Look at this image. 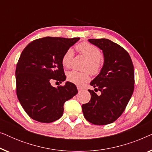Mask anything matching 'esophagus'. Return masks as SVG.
I'll list each match as a JSON object with an SVG mask.
<instances>
[{
  "mask_svg": "<svg viewBox=\"0 0 152 152\" xmlns=\"http://www.w3.org/2000/svg\"><path fill=\"white\" fill-rule=\"evenodd\" d=\"M77 90H78V91H79V92H80V91H82V90H83V89L82 88H81V87H77Z\"/></svg>",
  "mask_w": 152,
  "mask_h": 152,
  "instance_id": "obj_1",
  "label": "esophagus"
}]
</instances>
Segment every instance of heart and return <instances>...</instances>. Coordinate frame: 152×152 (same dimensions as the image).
<instances>
[{
	"label": "heart",
	"instance_id": "b5f03b06",
	"mask_svg": "<svg viewBox=\"0 0 152 152\" xmlns=\"http://www.w3.org/2000/svg\"><path fill=\"white\" fill-rule=\"evenodd\" d=\"M76 49L79 53L88 59L85 64L84 69L88 70L91 74L94 75L99 74L103 64L102 60L101 59L100 50L92 43L87 41H83L79 43L76 45ZM73 55V51L70 48L68 49L64 53L61 59V63L64 67H70ZM67 79L70 82L81 86L90 80V74L87 70L83 72L72 70L68 73Z\"/></svg>",
	"mask_w": 152,
	"mask_h": 152
}]
</instances>
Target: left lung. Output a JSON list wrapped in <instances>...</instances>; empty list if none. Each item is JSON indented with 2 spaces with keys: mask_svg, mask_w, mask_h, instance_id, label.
<instances>
[{
  "mask_svg": "<svg viewBox=\"0 0 152 152\" xmlns=\"http://www.w3.org/2000/svg\"><path fill=\"white\" fill-rule=\"evenodd\" d=\"M88 41L103 52L104 62L100 72L91 82L93 90L89 102L82 104L86 119L96 125L115 121L123 113L134 90V69L128 52L107 39H90Z\"/></svg>",
  "mask_w": 152,
  "mask_h": 152,
  "instance_id": "1",
  "label": "left lung"
}]
</instances>
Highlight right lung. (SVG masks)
Masks as SVG:
<instances>
[{
    "instance_id": "obj_1",
    "label": "right lung",
    "mask_w": 152,
    "mask_h": 152,
    "mask_svg": "<svg viewBox=\"0 0 152 152\" xmlns=\"http://www.w3.org/2000/svg\"><path fill=\"white\" fill-rule=\"evenodd\" d=\"M79 39L43 37L32 41L23 50L16 68V95L32 119L44 123L59 119L64 103L78 93L71 82L55 88L51 82L65 81L62 57Z\"/></svg>"
}]
</instances>
